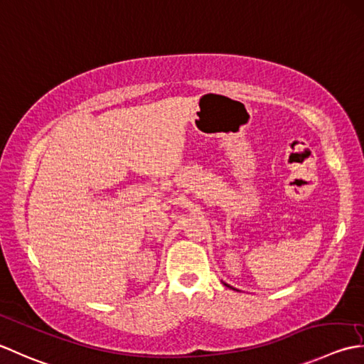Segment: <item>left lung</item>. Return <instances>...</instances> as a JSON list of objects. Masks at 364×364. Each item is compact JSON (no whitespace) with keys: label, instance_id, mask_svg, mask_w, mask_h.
<instances>
[{"label":"left lung","instance_id":"obj_1","mask_svg":"<svg viewBox=\"0 0 364 364\" xmlns=\"http://www.w3.org/2000/svg\"><path fill=\"white\" fill-rule=\"evenodd\" d=\"M225 286H227V284H225ZM227 287H230V286H227ZM232 289V287H230Z\"/></svg>","mask_w":364,"mask_h":364}]
</instances>
